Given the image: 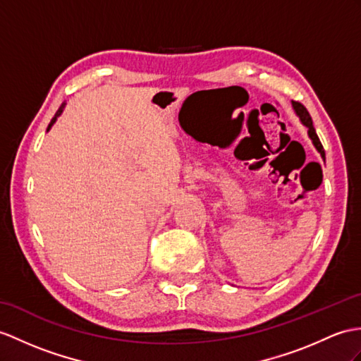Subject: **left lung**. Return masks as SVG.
<instances>
[{"label": "left lung", "mask_w": 361, "mask_h": 361, "mask_svg": "<svg viewBox=\"0 0 361 361\" xmlns=\"http://www.w3.org/2000/svg\"><path fill=\"white\" fill-rule=\"evenodd\" d=\"M293 107H294V110H295V113H297V116L300 118L302 124L307 128V135H310L314 147L317 148V152L322 154V157L324 159L323 145H322V142H320V139H319L317 133H315V128H314V126H312V119H311V116H310V113H307V110L303 107V105H302L300 102H294V101H293Z\"/></svg>", "instance_id": "1"}]
</instances>
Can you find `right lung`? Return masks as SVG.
Returning <instances> with one entry per match:
<instances>
[{
	"label": "right lung",
	"instance_id": "1",
	"mask_svg": "<svg viewBox=\"0 0 361 361\" xmlns=\"http://www.w3.org/2000/svg\"><path fill=\"white\" fill-rule=\"evenodd\" d=\"M64 107H66V102H63V104H61V107L58 109V111L55 113V116L54 118H51V121H50V124H49V127H47V131L51 128V126H54L55 124V122H56V119H58V116H61V113H63V110H64Z\"/></svg>",
	"mask_w": 361,
	"mask_h": 361
}]
</instances>
